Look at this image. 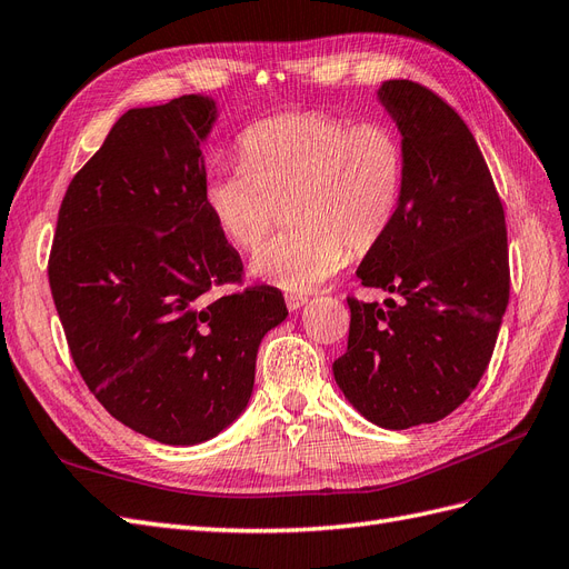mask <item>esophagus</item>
<instances>
[{"instance_id": "34e87169", "label": "esophagus", "mask_w": 569, "mask_h": 569, "mask_svg": "<svg viewBox=\"0 0 569 569\" xmlns=\"http://www.w3.org/2000/svg\"><path fill=\"white\" fill-rule=\"evenodd\" d=\"M284 301H287L289 311H297V308H301L308 301V297L306 295H295V291H291V295H284Z\"/></svg>"}]
</instances>
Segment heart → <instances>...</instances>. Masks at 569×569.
<instances>
[{
  "label": "heart",
  "mask_w": 569,
  "mask_h": 569,
  "mask_svg": "<svg viewBox=\"0 0 569 569\" xmlns=\"http://www.w3.org/2000/svg\"><path fill=\"white\" fill-rule=\"evenodd\" d=\"M242 166L203 184V203L220 232L256 251L282 209L295 228L251 261L253 278L289 291L330 280L382 242L401 209L406 147L387 123H358L320 111L282 113L239 137Z\"/></svg>",
  "instance_id": "heart-1"
}]
</instances>
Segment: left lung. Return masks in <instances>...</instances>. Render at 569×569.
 <instances>
[{
  "label": "left lung",
  "mask_w": 569,
  "mask_h": 569,
  "mask_svg": "<svg viewBox=\"0 0 569 569\" xmlns=\"http://www.w3.org/2000/svg\"><path fill=\"white\" fill-rule=\"evenodd\" d=\"M380 101L403 134V199L356 274L391 297H347L349 347L332 370L360 416L408 429L449 416L485 375L510 297L508 232L456 109L412 80H387Z\"/></svg>",
  "instance_id": "8db88e82"
}]
</instances>
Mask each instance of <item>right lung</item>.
<instances>
[{"label":"right lung","instance_id":"add662e5","mask_svg":"<svg viewBox=\"0 0 569 569\" xmlns=\"http://www.w3.org/2000/svg\"><path fill=\"white\" fill-rule=\"evenodd\" d=\"M213 120L197 94L120 116L66 189L47 268L84 385L170 446L211 439L247 408L258 343L287 318L278 287H242V258L203 203Z\"/></svg>","mask_w":569,"mask_h":569}]
</instances>
